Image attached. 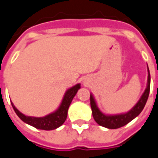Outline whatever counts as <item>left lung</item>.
I'll list each match as a JSON object with an SVG mask.
<instances>
[{"label":"left lung","mask_w":158,"mask_h":158,"mask_svg":"<svg viewBox=\"0 0 158 158\" xmlns=\"http://www.w3.org/2000/svg\"><path fill=\"white\" fill-rule=\"evenodd\" d=\"M150 85H151V75H150V71L148 69V79H147V87H146L145 92L140 97L139 101L137 102L135 106L133 107L129 112L123 114H118V115H105L103 114L99 108L97 107L96 102L93 98L92 95H90V106L92 110L93 118L99 125L107 128V129H118L123 126L126 125L129 123L130 121L136 118L139 113L142 112L144 106L146 105L148 96L150 93Z\"/></svg>","instance_id":"obj_1"}]
</instances>
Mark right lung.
<instances>
[{
  "instance_id": "add662e5",
  "label": "right lung",
  "mask_w": 158,
  "mask_h": 158,
  "mask_svg": "<svg viewBox=\"0 0 158 158\" xmlns=\"http://www.w3.org/2000/svg\"><path fill=\"white\" fill-rule=\"evenodd\" d=\"M80 88V85L78 84L72 88H70L67 90L65 93V96L62 99V102L61 103V106L55 113H51L47 116L43 117V118H35V117L25 116L24 114L20 113L19 110L13 106L12 103V106L13 109L17 113V115L23 120V122L28 123L29 125L35 127L36 129H44V130H52L63 124L65 122L67 116H68V110L72 102L73 97L75 96L76 93Z\"/></svg>"
}]
</instances>
